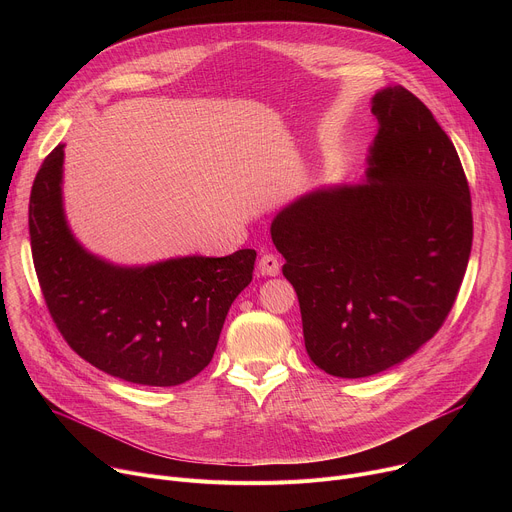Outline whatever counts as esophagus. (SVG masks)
Here are the masks:
<instances>
[{"instance_id": "esophagus-1", "label": "esophagus", "mask_w": 512, "mask_h": 512, "mask_svg": "<svg viewBox=\"0 0 512 512\" xmlns=\"http://www.w3.org/2000/svg\"><path fill=\"white\" fill-rule=\"evenodd\" d=\"M257 267H259V271H261L263 275L273 277V275L279 273V259H277L273 253H265V255H261Z\"/></svg>"}]
</instances>
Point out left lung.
<instances>
[{"label": "left lung", "mask_w": 512, "mask_h": 512, "mask_svg": "<svg viewBox=\"0 0 512 512\" xmlns=\"http://www.w3.org/2000/svg\"><path fill=\"white\" fill-rule=\"evenodd\" d=\"M367 180L314 190L271 223L306 350L342 379L399 364L442 328L472 249L468 180L448 133L407 89L373 97Z\"/></svg>", "instance_id": "8db88e82"}]
</instances>
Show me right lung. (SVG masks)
I'll list each match as a JSON object with an SVG mask.
<instances>
[{"label":"right lung","mask_w":512,"mask_h":512,"mask_svg":"<svg viewBox=\"0 0 512 512\" xmlns=\"http://www.w3.org/2000/svg\"><path fill=\"white\" fill-rule=\"evenodd\" d=\"M64 145L42 162L30 194V243L48 312L81 358L148 387H174L212 360L257 253L178 257L119 267L72 237L62 208Z\"/></svg>","instance_id":"obj_1"}]
</instances>
